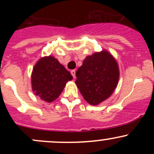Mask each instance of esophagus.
<instances>
[{
    "label": "esophagus",
    "mask_w": 154,
    "mask_h": 154,
    "mask_svg": "<svg viewBox=\"0 0 154 154\" xmlns=\"http://www.w3.org/2000/svg\"><path fill=\"white\" fill-rule=\"evenodd\" d=\"M71 75L73 76V77H74V78H75V74H76L75 70H72V71H71Z\"/></svg>",
    "instance_id": "1"
}]
</instances>
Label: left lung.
I'll list each match as a JSON object with an SVG mask.
<instances>
[{
    "label": "left lung",
    "mask_w": 154,
    "mask_h": 154,
    "mask_svg": "<svg viewBox=\"0 0 154 154\" xmlns=\"http://www.w3.org/2000/svg\"><path fill=\"white\" fill-rule=\"evenodd\" d=\"M119 67L106 50L87 56L76 72L75 83L87 103L98 105L112 95L118 86Z\"/></svg>",
    "instance_id": "obj_1"
}]
</instances>
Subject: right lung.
Instances as JSON below:
<instances>
[{
    "label": "right lung",
    "mask_w": 154,
    "mask_h": 154,
    "mask_svg": "<svg viewBox=\"0 0 154 154\" xmlns=\"http://www.w3.org/2000/svg\"><path fill=\"white\" fill-rule=\"evenodd\" d=\"M73 79L71 73L53 56L37 61L31 74V85L34 94L47 103L55 100L64 89L67 82Z\"/></svg>",
    "instance_id": "1"
}]
</instances>
